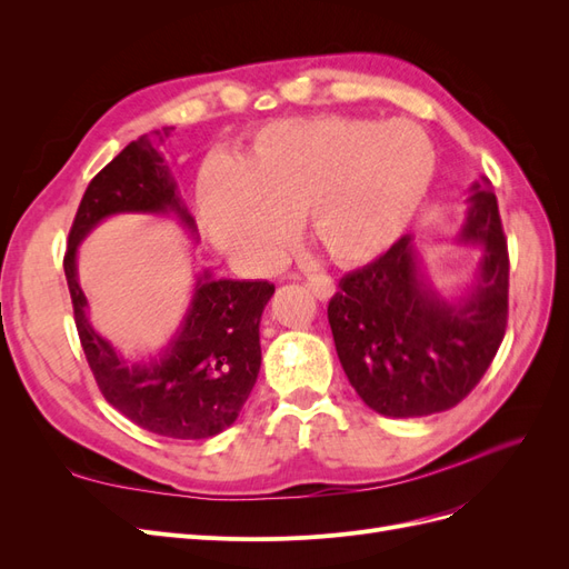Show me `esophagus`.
<instances>
[{"label":"esophagus","instance_id":"esophagus-1","mask_svg":"<svg viewBox=\"0 0 569 569\" xmlns=\"http://www.w3.org/2000/svg\"><path fill=\"white\" fill-rule=\"evenodd\" d=\"M306 287H308V291H311V295H313L316 299H320V301L330 299V297L335 295V280L330 278V274H325V272L308 274V278H306Z\"/></svg>","mask_w":569,"mask_h":569}]
</instances>
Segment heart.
<instances>
[{"instance_id": "b5f03b06", "label": "heart", "mask_w": 569, "mask_h": 569, "mask_svg": "<svg viewBox=\"0 0 569 569\" xmlns=\"http://www.w3.org/2000/svg\"><path fill=\"white\" fill-rule=\"evenodd\" d=\"M435 151L406 120L316 116L258 130L199 178V209L213 244L270 258L303 218V232L337 263H358L401 234L432 180Z\"/></svg>"}]
</instances>
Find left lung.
<instances>
[{"instance_id": "obj_1", "label": "left lung", "mask_w": 569, "mask_h": 569, "mask_svg": "<svg viewBox=\"0 0 569 569\" xmlns=\"http://www.w3.org/2000/svg\"><path fill=\"white\" fill-rule=\"evenodd\" d=\"M460 244L481 249L468 297L446 301L425 280L410 234L339 280L327 306L351 387L387 418L449 410L485 377L508 325V244L489 180L472 184Z\"/></svg>"}]
</instances>
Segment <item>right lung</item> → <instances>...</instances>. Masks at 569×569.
<instances>
[{"label":"right lung","instance_id":"1","mask_svg":"<svg viewBox=\"0 0 569 569\" xmlns=\"http://www.w3.org/2000/svg\"><path fill=\"white\" fill-rule=\"evenodd\" d=\"M170 130L173 128L137 137L92 178L68 232L63 270L82 351L104 399L147 432L173 439H209L237 420L256 385L261 370L258 325L274 284L266 280H213L203 272L180 330L168 347L149 360L128 363L90 325L88 299L76 270L82 239L116 213L173 211L189 230H197L157 149Z\"/></svg>","mask_w":569,"mask_h":569}]
</instances>
